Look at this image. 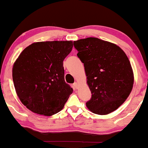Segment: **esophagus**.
Segmentation results:
<instances>
[{
  "label": "esophagus",
  "instance_id": "obj_1",
  "mask_svg": "<svg viewBox=\"0 0 148 148\" xmlns=\"http://www.w3.org/2000/svg\"><path fill=\"white\" fill-rule=\"evenodd\" d=\"M73 86H74V88H76V89H77V88H78V87H79V84H78V83H77V82H75V83H74V84H73Z\"/></svg>",
  "mask_w": 148,
  "mask_h": 148
}]
</instances>
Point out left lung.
I'll list each match as a JSON object with an SVG mask.
<instances>
[{
	"instance_id": "1",
	"label": "left lung",
	"mask_w": 148,
	"mask_h": 148,
	"mask_svg": "<svg viewBox=\"0 0 148 148\" xmlns=\"http://www.w3.org/2000/svg\"><path fill=\"white\" fill-rule=\"evenodd\" d=\"M74 45L92 94L86 107L97 114L112 112L132 90L134 77L129 58L118 45L98 38L79 39Z\"/></svg>"
}]
</instances>
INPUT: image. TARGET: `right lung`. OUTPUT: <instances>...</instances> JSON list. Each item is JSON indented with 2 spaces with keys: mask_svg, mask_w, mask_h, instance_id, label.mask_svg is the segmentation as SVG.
<instances>
[{
  "mask_svg": "<svg viewBox=\"0 0 148 148\" xmlns=\"http://www.w3.org/2000/svg\"><path fill=\"white\" fill-rule=\"evenodd\" d=\"M72 48L71 40L36 42L20 53L12 79L17 96L29 110L52 116L64 108L73 89L64 82L63 61Z\"/></svg>",
  "mask_w": 148,
  "mask_h": 148,
  "instance_id": "add662e5",
  "label": "right lung"
}]
</instances>
